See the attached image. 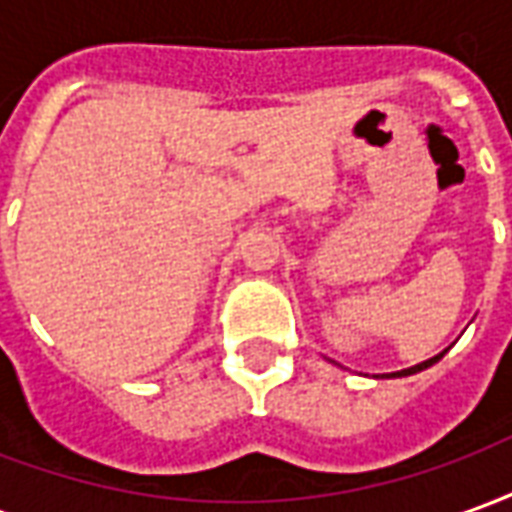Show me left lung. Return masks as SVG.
Segmentation results:
<instances>
[{"instance_id": "obj_1", "label": "left lung", "mask_w": 512, "mask_h": 512, "mask_svg": "<svg viewBox=\"0 0 512 512\" xmlns=\"http://www.w3.org/2000/svg\"><path fill=\"white\" fill-rule=\"evenodd\" d=\"M441 356H444V351H441L439 356H433V359H428V362H422V365H414V367H408V370H400V373H392V376H395V378H400V376H411V373H419V370H425V367L436 365V362H439Z\"/></svg>"}]
</instances>
